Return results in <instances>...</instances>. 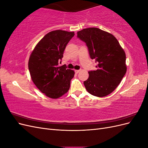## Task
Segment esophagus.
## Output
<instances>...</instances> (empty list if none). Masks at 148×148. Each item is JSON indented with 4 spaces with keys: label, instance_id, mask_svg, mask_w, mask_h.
I'll use <instances>...</instances> for the list:
<instances>
[{
    "label": "esophagus",
    "instance_id": "1",
    "mask_svg": "<svg viewBox=\"0 0 148 148\" xmlns=\"http://www.w3.org/2000/svg\"><path fill=\"white\" fill-rule=\"evenodd\" d=\"M80 71H81V70H75V73H78Z\"/></svg>",
    "mask_w": 148,
    "mask_h": 148
}]
</instances>
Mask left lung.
Instances as JSON below:
<instances>
[{"label":"left lung","mask_w":148,"mask_h":148,"mask_svg":"<svg viewBox=\"0 0 148 148\" xmlns=\"http://www.w3.org/2000/svg\"><path fill=\"white\" fill-rule=\"evenodd\" d=\"M77 36L86 44L91 59L95 60L96 70L88 71L84 82L87 91L97 97L112 92L127 71L126 55L117 39L107 31L97 28H85Z\"/></svg>","instance_id":"1"}]
</instances>
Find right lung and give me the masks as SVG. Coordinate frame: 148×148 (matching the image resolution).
<instances>
[{"label":"right lung","instance_id":"right-lung-1","mask_svg":"<svg viewBox=\"0 0 148 148\" xmlns=\"http://www.w3.org/2000/svg\"><path fill=\"white\" fill-rule=\"evenodd\" d=\"M74 32L52 31L40 40L31 52L28 69L32 81L41 92L52 99H57L70 89L75 71L59 66L66 44Z\"/></svg>","mask_w":148,"mask_h":148}]
</instances>
